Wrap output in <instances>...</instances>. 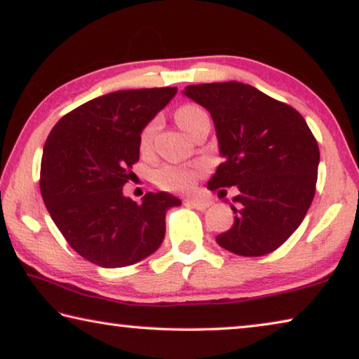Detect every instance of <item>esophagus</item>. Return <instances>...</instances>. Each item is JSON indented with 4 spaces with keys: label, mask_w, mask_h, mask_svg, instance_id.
Returning a JSON list of instances; mask_svg holds the SVG:
<instances>
[{
    "label": "esophagus",
    "mask_w": 359,
    "mask_h": 359,
    "mask_svg": "<svg viewBox=\"0 0 359 359\" xmlns=\"http://www.w3.org/2000/svg\"><path fill=\"white\" fill-rule=\"evenodd\" d=\"M185 205L195 208V210H198V211H205L211 206V203L206 200H198V198H187Z\"/></svg>",
    "instance_id": "1"
}]
</instances>
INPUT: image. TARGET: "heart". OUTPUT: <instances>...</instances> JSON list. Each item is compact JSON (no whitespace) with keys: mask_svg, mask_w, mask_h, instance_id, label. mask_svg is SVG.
Listing matches in <instances>:
<instances>
[{"mask_svg":"<svg viewBox=\"0 0 359 359\" xmlns=\"http://www.w3.org/2000/svg\"><path fill=\"white\" fill-rule=\"evenodd\" d=\"M175 121L184 128L187 133L191 132V128L201 117L208 116L200 106L196 104H182L175 109ZM158 130V119H151L143 126L140 135H138V147L142 151H148L151 147L154 133ZM203 168L200 165H174L165 164L154 170L153 180L159 189L175 191V194H187V191L194 190L198 184V179L201 177Z\"/></svg>","mask_w":359,"mask_h":359,"instance_id":"heart-1","label":"heart"}]
</instances>
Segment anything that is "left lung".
I'll return each instance as SVG.
<instances>
[{"label": "left lung", "instance_id": "1", "mask_svg": "<svg viewBox=\"0 0 359 359\" xmlns=\"http://www.w3.org/2000/svg\"><path fill=\"white\" fill-rule=\"evenodd\" d=\"M184 93L216 126L224 163L208 189L240 191L231 206L233 226L216 242L238 256L272 253L297 231L316 194V138L295 108L251 85L200 83Z\"/></svg>", "mask_w": 359, "mask_h": 359}]
</instances>
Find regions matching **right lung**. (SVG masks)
<instances>
[{
	"mask_svg": "<svg viewBox=\"0 0 359 359\" xmlns=\"http://www.w3.org/2000/svg\"><path fill=\"white\" fill-rule=\"evenodd\" d=\"M177 92L175 87L121 90L62 116L41 156L43 201L67 243L101 267L135 264L154 253L165 212L180 200L148 194L142 205L122 195L140 158L138 135Z\"/></svg>",
	"mask_w": 359,
	"mask_h": 359,
	"instance_id": "right-lung-1",
	"label": "right lung"
}]
</instances>
